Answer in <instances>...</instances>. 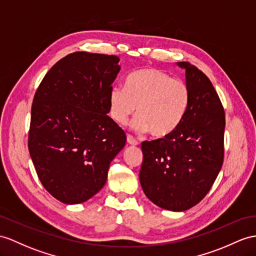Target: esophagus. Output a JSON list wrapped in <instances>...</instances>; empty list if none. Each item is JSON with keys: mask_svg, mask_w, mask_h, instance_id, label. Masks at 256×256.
Returning a JSON list of instances; mask_svg holds the SVG:
<instances>
[{"mask_svg": "<svg viewBox=\"0 0 256 256\" xmlns=\"http://www.w3.org/2000/svg\"><path fill=\"white\" fill-rule=\"evenodd\" d=\"M127 142L130 146H136L138 144V141H136L132 134H127Z\"/></svg>", "mask_w": 256, "mask_h": 256, "instance_id": "1", "label": "esophagus"}]
</instances>
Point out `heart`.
Instances as JSON below:
<instances>
[{
  "mask_svg": "<svg viewBox=\"0 0 256 256\" xmlns=\"http://www.w3.org/2000/svg\"><path fill=\"white\" fill-rule=\"evenodd\" d=\"M190 103V89L184 80L158 68H144L130 74L122 86H113L108 94L110 115L118 124L130 116H139L132 127L165 138L180 126Z\"/></svg>",
  "mask_w": 256,
  "mask_h": 256,
  "instance_id": "1",
  "label": "heart"
}]
</instances>
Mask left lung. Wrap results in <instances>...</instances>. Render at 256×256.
<instances>
[{
    "instance_id": "obj_1",
    "label": "left lung",
    "mask_w": 256,
    "mask_h": 256,
    "mask_svg": "<svg viewBox=\"0 0 256 256\" xmlns=\"http://www.w3.org/2000/svg\"><path fill=\"white\" fill-rule=\"evenodd\" d=\"M177 65L186 70L188 110L172 134L141 143L139 178L143 192L155 205L182 212L208 194L220 172L225 110L206 74L188 62Z\"/></svg>"
}]
</instances>
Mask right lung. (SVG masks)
I'll list each match as a JSON object with an SVG mask.
<instances>
[{
    "label": "right lung",
    "instance_id": "add662e5",
    "mask_svg": "<svg viewBox=\"0 0 256 256\" xmlns=\"http://www.w3.org/2000/svg\"><path fill=\"white\" fill-rule=\"evenodd\" d=\"M118 62L115 55L68 54L36 91L29 153L43 186L65 204L82 203L101 190L110 162L126 144L124 130L108 116Z\"/></svg>",
    "mask_w": 256,
    "mask_h": 256
}]
</instances>
